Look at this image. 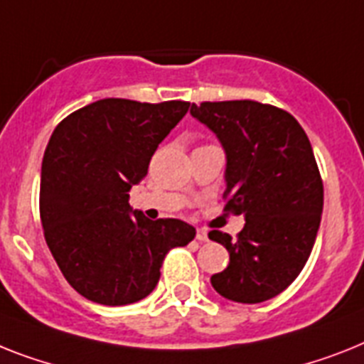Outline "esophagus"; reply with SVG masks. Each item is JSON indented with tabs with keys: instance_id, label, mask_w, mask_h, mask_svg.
Instances as JSON below:
<instances>
[{
	"instance_id": "34e87169",
	"label": "esophagus",
	"mask_w": 364,
	"mask_h": 364,
	"mask_svg": "<svg viewBox=\"0 0 364 364\" xmlns=\"http://www.w3.org/2000/svg\"><path fill=\"white\" fill-rule=\"evenodd\" d=\"M197 240H199V242H208V230L197 229Z\"/></svg>"
}]
</instances>
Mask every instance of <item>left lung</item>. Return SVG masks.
<instances>
[{
    "label": "left lung",
    "instance_id": "8db88e82",
    "mask_svg": "<svg viewBox=\"0 0 364 364\" xmlns=\"http://www.w3.org/2000/svg\"><path fill=\"white\" fill-rule=\"evenodd\" d=\"M189 113L225 150V210L245 218L236 240L208 234L230 257L210 283L230 301L272 299L301 273L320 229L323 184L311 141L290 113L260 102H203Z\"/></svg>",
    "mask_w": 364,
    "mask_h": 364
}]
</instances>
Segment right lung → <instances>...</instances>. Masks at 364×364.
Masks as SVG:
<instances>
[{"label":"right lung","mask_w":364,"mask_h":364,"mask_svg":"<svg viewBox=\"0 0 364 364\" xmlns=\"http://www.w3.org/2000/svg\"><path fill=\"white\" fill-rule=\"evenodd\" d=\"M189 102L104 98L63 119L41 171V221L48 247L74 290L100 305H128L160 281L165 255L195 229L180 219L150 221L132 210L130 189L146 176L158 145Z\"/></svg>","instance_id":"right-lung-1"}]
</instances>
